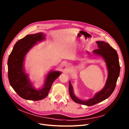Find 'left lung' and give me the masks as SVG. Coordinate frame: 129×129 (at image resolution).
Masks as SVG:
<instances>
[{"label":"left lung","instance_id":"1","mask_svg":"<svg viewBox=\"0 0 129 129\" xmlns=\"http://www.w3.org/2000/svg\"><path fill=\"white\" fill-rule=\"evenodd\" d=\"M98 49L94 50V54L103 56L105 60L108 70V76L105 86L100 91L96 94L92 98L88 100L83 101L78 99L73 93V87L69 82V92L71 98L74 102L78 104L91 106L96 105L106 99L112 94L116 88L117 81L120 74V64L117 52L106 42H96Z\"/></svg>","mask_w":129,"mask_h":129}]
</instances>
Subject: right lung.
Masks as SVG:
<instances>
[{
  "label": "right lung",
  "instance_id": "1",
  "mask_svg": "<svg viewBox=\"0 0 129 129\" xmlns=\"http://www.w3.org/2000/svg\"><path fill=\"white\" fill-rule=\"evenodd\" d=\"M44 38V35L41 32L27 35L17 42L9 55L8 60L9 83L12 88L23 99L36 101L45 98L54 81L61 74L59 72L49 73L43 87L37 90L32 87L28 75L24 72L23 64L25 54L37 42L41 41Z\"/></svg>",
  "mask_w": 129,
  "mask_h": 129
}]
</instances>
